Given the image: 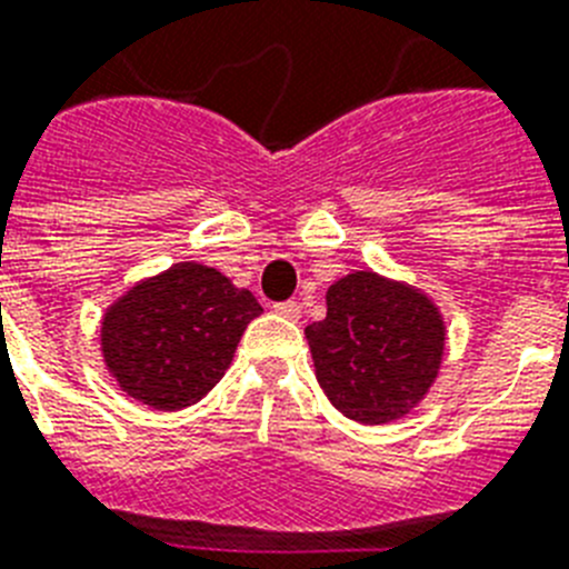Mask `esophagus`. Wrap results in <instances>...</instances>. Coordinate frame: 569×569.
Returning <instances> with one entry per match:
<instances>
[{
	"instance_id": "esophagus-1",
	"label": "esophagus",
	"mask_w": 569,
	"mask_h": 569,
	"mask_svg": "<svg viewBox=\"0 0 569 569\" xmlns=\"http://www.w3.org/2000/svg\"><path fill=\"white\" fill-rule=\"evenodd\" d=\"M274 312L283 315V318H289V321H298L300 303L298 300H280V303H274Z\"/></svg>"
}]
</instances>
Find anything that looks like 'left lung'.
Instances as JSON below:
<instances>
[{"mask_svg": "<svg viewBox=\"0 0 569 569\" xmlns=\"http://www.w3.org/2000/svg\"><path fill=\"white\" fill-rule=\"evenodd\" d=\"M315 373L347 419L381 425L428 393L442 361V321L417 289L356 271L329 286L327 318L307 327Z\"/></svg>", "mask_w": 569, "mask_h": 569, "instance_id": "8db88e82", "label": "left lung"}]
</instances>
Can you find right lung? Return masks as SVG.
<instances>
[{
    "mask_svg": "<svg viewBox=\"0 0 569 569\" xmlns=\"http://www.w3.org/2000/svg\"><path fill=\"white\" fill-rule=\"evenodd\" d=\"M262 307L226 274L181 262L136 286L103 318V358L121 388L159 410L196 405L226 376Z\"/></svg>",
    "mask_w": 569,
    "mask_h": 569,
    "instance_id": "add662e5",
    "label": "right lung"
}]
</instances>
